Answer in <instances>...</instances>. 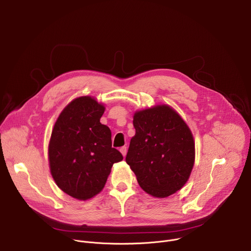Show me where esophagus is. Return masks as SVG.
I'll use <instances>...</instances> for the list:
<instances>
[{"label": "esophagus", "instance_id": "obj_1", "mask_svg": "<svg viewBox=\"0 0 251 251\" xmlns=\"http://www.w3.org/2000/svg\"><path fill=\"white\" fill-rule=\"evenodd\" d=\"M120 151H121L122 155H123V156H125V155H126V153H127V147H126V146H122V147L120 148Z\"/></svg>", "mask_w": 251, "mask_h": 251}]
</instances>
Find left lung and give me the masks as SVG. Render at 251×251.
<instances>
[{
  "instance_id": "1",
  "label": "left lung",
  "mask_w": 251,
  "mask_h": 251,
  "mask_svg": "<svg viewBox=\"0 0 251 251\" xmlns=\"http://www.w3.org/2000/svg\"><path fill=\"white\" fill-rule=\"evenodd\" d=\"M133 119L136 133L126 162L147 194L169 197L183 187L194 166L191 130L169 106L139 111Z\"/></svg>"
}]
</instances>
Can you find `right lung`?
I'll use <instances>...</instances> for the list:
<instances>
[{"instance_id": "add662e5", "label": "right lung", "mask_w": 251, "mask_h": 251, "mask_svg": "<svg viewBox=\"0 0 251 251\" xmlns=\"http://www.w3.org/2000/svg\"><path fill=\"white\" fill-rule=\"evenodd\" d=\"M104 111L91 97L74 100L59 115L49 142L50 172L56 185L82 201L103 190L113 164L123 159L112 147L111 130L100 122Z\"/></svg>"}]
</instances>
